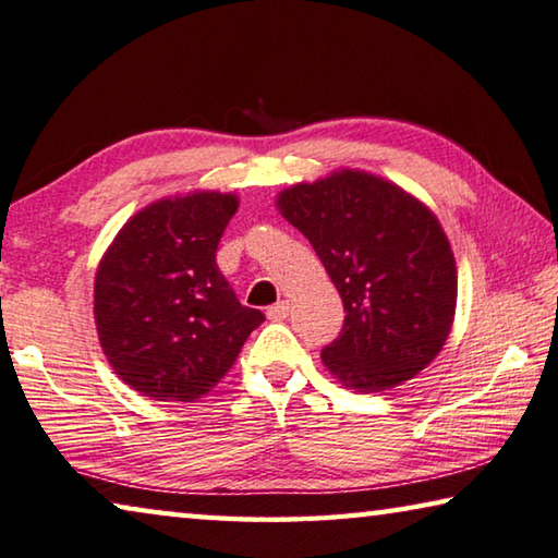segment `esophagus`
I'll list each match as a JSON object with an SVG mask.
<instances>
[{"mask_svg":"<svg viewBox=\"0 0 558 558\" xmlns=\"http://www.w3.org/2000/svg\"><path fill=\"white\" fill-rule=\"evenodd\" d=\"M288 313H290V303H288V300H280V303L268 307V317H270V320H282V317H288Z\"/></svg>","mask_w":558,"mask_h":558,"instance_id":"esophagus-1","label":"esophagus"}]
</instances>
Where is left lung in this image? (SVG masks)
I'll return each instance as SVG.
<instances>
[{"instance_id":"obj_1","label":"left lung","mask_w":558,"mask_h":558,"mask_svg":"<svg viewBox=\"0 0 558 558\" xmlns=\"http://www.w3.org/2000/svg\"><path fill=\"white\" fill-rule=\"evenodd\" d=\"M280 216L313 243L344 305L323 365L355 392L420 375L452 332L457 263L427 203L383 175L338 168L276 196Z\"/></svg>"}]
</instances>
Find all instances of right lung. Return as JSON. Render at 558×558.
<instances>
[{"mask_svg":"<svg viewBox=\"0 0 558 558\" xmlns=\"http://www.w3.org/2000/svg\"><path fill=\"white\" fill-rule=\"evenodd\" d=\"M235 193L158 198L123 223L94 280L106 360L138 395L196 402L233 367L265 315L238 303L216 265Z\"/></svg>","mask_w":558,"mask_h":558,"instance_id":"right-lung-1","label":"right lung"}]
</instances>
